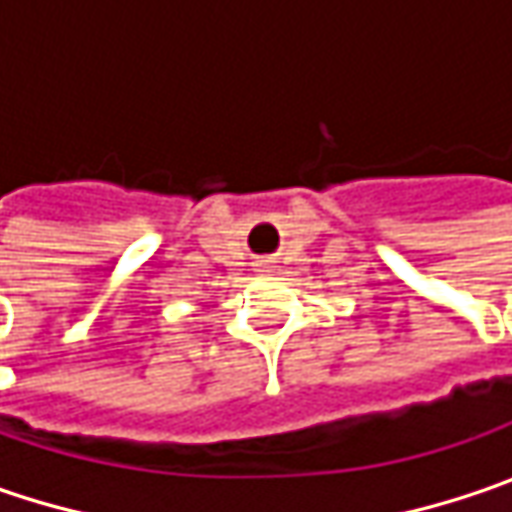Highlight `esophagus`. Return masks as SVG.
<instances>
[{"mask_svg": "<svg viewBox=\"0 0 512 512\" xmlns=\"http://www.w3.org/2000/svg\"><path fill=\"white\" fill-rule=\"evenodd\" d=\"M257 266H269V263H266V260H260V263H257Z\"/></svg>", "mask_w": 512, "mask_h": 512, "instance_id": "obj_1", "label": "esophagus"}]
</instances>
